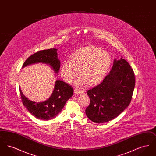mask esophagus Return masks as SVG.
Returning <instances> with one entry per match:
<instances>
[{
  "label": "esophagus",
  "instance_id": "obj_1",
  "mask_svg": "<svg viewBox=\"0 0 156 156\" xmlns=\"http://www.w3.org/2000/svg\"><path fill=\"white\" fill-rule=\"evenodd\" d=\"M74 93L75 95H79L82 94V91L80 89H75L74 90Z\"/></svg>",
  "mask_w": 156,
  "mask_h": 156
}]
</instances>
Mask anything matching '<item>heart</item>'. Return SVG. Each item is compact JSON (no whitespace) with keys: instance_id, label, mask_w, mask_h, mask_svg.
Returning a JSON list of instances; mask_svg holds the SVG:
<instances>
[{"instance_id":"1","label":"heart","mask_w":156,"mask_h":156,"mask_svg":"<svg viewBox=\"0 0 156 156\" xmlns=\"http://www.w3.org/2000/svg\"><path fill=\"white\" fill-rule=\"evenodd\" d=\"M111 64L110 55L96 47H88L77 50L61 66V74L64 81L71 83L79 75L76 82L78 87L88 83L93 85L100 82L107 74Z\"/></svg>"}]
</instances>
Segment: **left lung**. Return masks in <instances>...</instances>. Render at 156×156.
<instances>
[{"instance_id":"left-lung-1","label":"left lung","mask_w":156,"mask_h":156,"mask_svg":"<svg viewBox=\"0 0 156 156\" xmlns=\"http://www.w3.org/2000/svg\"><path fill=\"white\" fill-rule=\"evenodd\" d=\"M135 85L133 70L122 57L114 59L109 74L103 81L87 91L90 104L86 115L97 123L115 119L130 103Z\"/></svg>"}]
</instances>
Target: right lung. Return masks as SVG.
Returning a JSON list of instances; mask_svg holds the SVG:
<instances>
[{
	"mask_svg": "<svg viewBox=\"0 0 156 156\" xmlns=\"http://www.w3.org/2000/svg\"><path fill=\"white\" fill-rule=\"evenodd\" d=\"M57 51L56 48H51L34 53L25 61L22 68L31 64L44 63L50 65L55 73H58L60 68V61L58 58ZM19 90L23 105L33 116L42 120H48L57 116L74 93V89L71 86L59 80L55 82L51 95L42 102L30 101L24 96L20 88Z\"/></svg>",
	"mask_w": 156,
	"mask_h": 156,
	"instance_id": "1",
	"label": "right lung"
}]
</instances>
